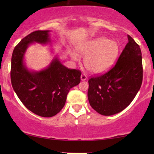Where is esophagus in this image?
Wrapping results in <instances>:
<instances>
[{
    "label": "esophagus",
    "mask_w": 154,
    "mask_h": 154,
    "mask_svg": "<svg viewBox=\"0 0 154 154\" xmlns=\"http://www.w3.org/2000/svg\"><path fill=\"white\" fill-rule=\"evenodd\" d=\"M81 81H85V80L87 79V75H86L85 73H82L81 75Z\"/></svg>",
    "instance_id": "obj_1"
}]
</instances>
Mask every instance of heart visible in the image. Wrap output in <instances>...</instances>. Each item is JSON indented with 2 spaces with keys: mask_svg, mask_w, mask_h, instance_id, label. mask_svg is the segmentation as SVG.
Wrapping results in <instances>:
<instances>
[{
  "mask_svg": "<svg viewBox=\"0 0 154 154\" xmlns=\"http://www.w3.org/2000/svg\"><path fill=\"white\" fill-rule=\"evenodd\" d=\"M77 50L84 58V65L88 71L94 74H101L110 69L119 53L116 42L105 37H98L81 44ZM72 57L76 59L75 54Z\"/></svg>",
  "mask_w": 154,
  "mask_h": 154,
  "instance_id": "obj_1",
  "label": "heart"
}]
</instances>
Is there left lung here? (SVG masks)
<instances>
[{
    "label": "left lung",
    "instance_id": "1",
    "mask_svg": "<svg viewBox=\"0 0 154 154\" xmlns=\"http://www.w3.org/2000/svg\"><path fill=\"white\" fill-rule=\"evenodd\" d=\"M128 43L115 66L104 74L88 81L90 106L103 116L114 115L125 109L142 85V52L131 36L128 35Z\"/></svg>",
    "mask_w": 154,
    "mask_h": 154
}]
</instances>
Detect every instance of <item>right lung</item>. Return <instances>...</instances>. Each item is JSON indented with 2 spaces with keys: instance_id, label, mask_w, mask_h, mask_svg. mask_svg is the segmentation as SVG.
<instances>
[{
  "instance_id": "add662e5",
  "label": "right lung",
  "mask_w": 154,
  "mask_h": 154,
  "mask_svg": "<svg viewBox=\"0 0 154 154\" xmlns=\"http://www.w3.org/2000/svg\"><path fill=\"white\" fill-rule=\"evenodd\" d=\"M50 31H35L15 46L11 60L10 78L12 88L23 104L35 114L52 117L62 110L69 90L81 82V71L69 69L55 57L49 66L30 71L24 62L29 45L51 42Z\"/></svg>"
}]
</instances>
